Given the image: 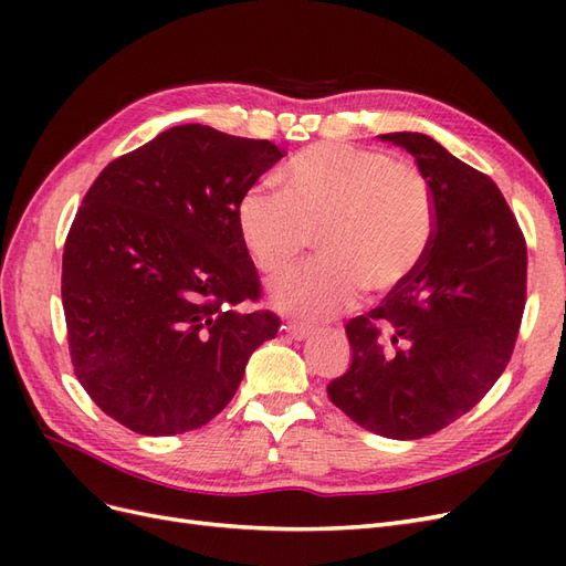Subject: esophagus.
<instances>
[{"label": "esophagus", "mask_w": 566, "mask_h": 566, "mask_svg": "<svg viewBox=\"0 0 566 566\" xmlns=\"http://www.w3.org/2000/svg\"><path fill=\"white\" fill-rule=\"evenodd\" d=\"M283 331H285L290 337H295V339H304V337H310V335L314 333V331L310 328V325H304V323H285Z\"/></svg>", "instance_id": "1"}]
</instances>
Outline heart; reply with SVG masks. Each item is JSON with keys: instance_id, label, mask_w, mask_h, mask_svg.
Instances as JSON below:
<instances>
[{"instance_id": "b5f03b06", "label": "heart", "mask_w": 566, "mask_h": 566, "mask_svg": "<svg viewBox=\"0 0 566 566\" xmlns=\"http://www.w3.org/2000/svg\"><path fill=\"white\" fill-rule=\"evenodd\" d=\"M283 196L252 186L238 202L243 243L262 273L293 271L316 235L321 262L273 290L304 318H331L358 290L387 295L413 276L434 235V200L420 169L387 153L312 146L290 160Z\"/></svg>"}]
</instances>
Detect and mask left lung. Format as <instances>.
<instances>
[{"instance_id":"8db88e82","label":"left lung","mask_w":566,"mask_h":566,"mask_svg":"<svg viewBox=\"0 0 566 566\" xmlns=\"http://www.w3.org/2000/svg\"><path fill=\"white\" fill-rule=\"evenodd\" d=\"M380 139L406 148L430 184L434 235L413 276L347 323L352 364L328 397L368 432L422 439L503 375L526 302V243L499 186L432 136Z\"/></svg>"}]
</instances>
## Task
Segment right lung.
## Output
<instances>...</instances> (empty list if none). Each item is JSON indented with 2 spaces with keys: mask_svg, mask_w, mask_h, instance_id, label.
Wrapping results in <instances>:
<instances>
[{
  "mask_svg": "<svg viewBox=\"0 0 566 566\" xmlns=\"http://www.w3.org/2000/svg\"><path fill=\"white\" fill-rule=\"evenodd\" d=\"M283 158L266 139L179 125L113 160L65 238L61 297L80 385L132 432L198 430L281 328L238 229L248 188Z\"/></svg>",
  "mask_w": 566,
  "mask_h": 566,
  "instance_id": "right-lung-1",
  "label": "right lung"
}]
</instances>
